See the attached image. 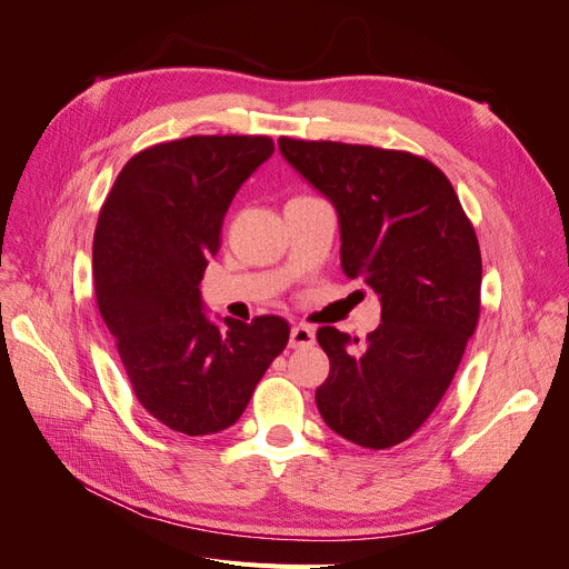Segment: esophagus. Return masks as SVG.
<instances>
[{
	"label": "esophagus",
	"mask_w": 569,
	"mask_h": 569,
	"mask_svg": "<svg viewBox=\"0 0 569 569\" xmlns=\"http://www.w3.org/2000/svg\"><path fill=\"white\" fill-rule=\"evenodd\" d=\"M313 343H316V332L311 330V327H306V325L291 327V332H289L291 349H306V347H313Z\"/></svg>",
	"instance_id": "34e87169"
}]
</instances>
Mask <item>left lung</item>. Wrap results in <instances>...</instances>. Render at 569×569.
<instances>
[{"mask_svg": "<svg viewBox=\"0 0 569 569\" xmlns=\"http://www.w3.org/2000/svg\"><path fill=\"white\" fill-rule=\"evenodd\" d=\"M278 144L335 206L347 278L363 280L382 303L366 347L335 327L318 330L330 358L318 410L339 437L389 449L432 416L475 335L477 234L441 170L408 151L289 137Z\"/></svg>", "mask_w": 569, "mask_h": 569, "instance_id": "8db88e82", "label": "left lung"}]
</instances>
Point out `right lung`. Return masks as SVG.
I'll use <instances>...</instances> for the list:
<instances>
[{
	"mask_svg": "<svg viewBox=\"0 0 569 569\" xmlns=\"http://www.w3.org/2000/svg\"><path fill=\"white\" fill-rule=\"evenodd\" d=\"M270 137L209 134L157 144L120 170L92 247L99 313L149 416L189 437L242 416L289 339L278 316L213 322L201 278L234 194L272 157Z\"/></svg>",
	"mask_w": 569,
	"mask_h": 569,
	"instance_id": "right-lung-1",
	"label": "right lung"
}]
</instances>
